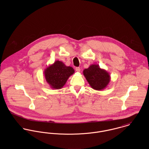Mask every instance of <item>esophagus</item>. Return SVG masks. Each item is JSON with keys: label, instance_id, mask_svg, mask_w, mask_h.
<instances>
[{"label": "esophagus", "instance_id": "obj_1", "mask_svg": "<svg viewBox=\"0 0 149 149\" xmlns=\"http://www.w3.org/2000/svg\"><path fill=\"white\" fill-rule=\"evenodd\" d=\"M76 72H80V70H81V69H80V68L79 67H77V68H76Z\"/></svg>", "mask_w": 149, "mask_h": 149}]
</instances>
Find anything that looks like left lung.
I'll return each instance as SVG.
<instances>
[{"mask_svg": "<svg viewBox=\"0 0 149 149\" xmlns=\"http://www.w3.org/2000/svg\"><path fill=\"white\" fill-rule=\"evenodd\" d=\"M83 74L91 88L97 91L104 89L111 80L109 73L98 64L91 65L83 70Z\"/></svg>", "mask_w": 149, "mask_h": 149, "instance_id": "obj_1", "label": "left lung"}]
</instances>
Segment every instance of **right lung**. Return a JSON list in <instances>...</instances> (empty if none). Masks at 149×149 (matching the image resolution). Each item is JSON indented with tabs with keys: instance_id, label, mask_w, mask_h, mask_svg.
I'll use <instances>...</instances> for the list:
<instances>
[{
	"instance_id": "add662e5",
	"label": "right lung",
	"mask_w": 149,
	"mask_h": 149,
	"mask_svg": "<svg viewBox=\"0 0 149 149\" xmlns=\"http://www.w3.org/2000/svg\"><path fill=\"white\" fill-rule=\"evenodd\" d=\"M74 73V70L72 67L67 66L62 61L57 60L45 69L44 76L51 88L60 89Z\"/></svg>"
}]
</instances>
